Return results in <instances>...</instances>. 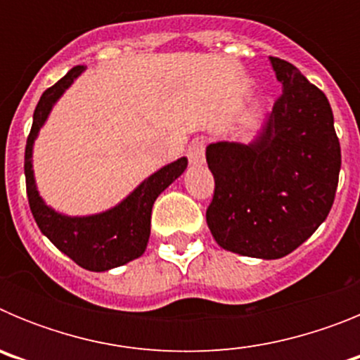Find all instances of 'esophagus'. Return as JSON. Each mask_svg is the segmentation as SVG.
Wrapping results in <instances>:
<instances>
[{
  "instance_id": "1",
  "label": "esophagus",
  "mask_w": 360,
  "mask_h": 360,
  "mask_svg": "<svg viewBox=\"0 0 360 360\" xmlns=\"http://www.w3.org/2000/svg\"><path fill=\"white\" fill-rule=\"evenodd\" d=\"M187 158L193 165H202L205 162V144L202 141H195L187 149Z\"/></svg>"
}]
</instances>
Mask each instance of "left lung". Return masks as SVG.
I'll return each instance as SVG.
<instances>
[{
  "label": "left lung",
  "mask_w": 360,
  "mask_h": 360,
  "mask_svg": "<svg viewBox=\"0 0 360 360\" xmlns=\"http://www.w3.org/2000/svg\"><path fill=\"white\" fill-rule=\"evenodd\" d=\"M269 59L283 94L259 135L205 149L214 176L205 214L212 238L221 249L259 259L287 256L317 231L341 171L326 95L294 65Z\"/></svg>",
  "instance_id": "left-lung-1"
}]
</instances>
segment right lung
I'll list each match as a JSON object with an SVG mask.
<instances>
[{"label": "right lung", "mask_w": 360, "mask_h": 360, "mask_svg": "<svg viewBox=\"0 0 360 360\" xmlns=\"http://www.w3.org/2000/svg\"><path fill=\"white\" fill-rule=\"evenodd\" d=\"M84 70V66H75L61 81H57L41 95L25 149V178L30 211L44 236L82 269L106 272L115 266L126 265L144 254L151 232L153 203L162 191L167 189L186 171L187 158H178L155 171L122 202L108 211L88 216H68L46 205L37 191L34 176V142L52 108Z\"/></svg>", "instance_id": "right-lung-1"}]
</instances>
